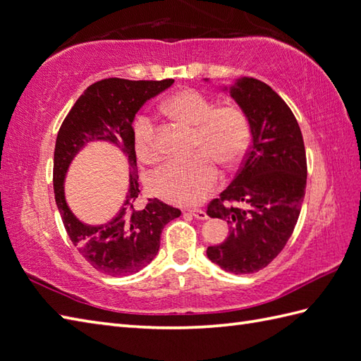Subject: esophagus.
<instances>
[{
	"label": "esophagus",
	"instance_id": "1",
	"mask_svg": "<svg viewBox=\"0 0 361 361\" xmlns=\"http://www.w3.org/2000/svg\"><path fill=\"white\" fill-rule=\"evenodd\" d=\"M188 212L192 216H195L197 220H206L207 219V214H206V211H203V209H189Z\"/></svg>",
	"mask_w": 361,
	"mask_h": 361
}]
</instances>
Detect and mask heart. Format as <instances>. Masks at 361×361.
<instances>
[{
    "label": "heart",
    "instance_id": "obj_1",
    "mask_svg": "<svg viewBox=\"0 0 361 361\" xmlns=\"http://www.w3.org/2000/svg\"><path fill=\"white\" fill-rule=\"evenodd\" d=\"M163 112L172 120L194 129V150L198 154L184 160H172L150 173L149 189L154 195L173 204H195L219 181V167L237 164L249 147L250 126L241 107L215 106L200 90L184 89L166 99ZM133 149L141 161L152 163L160 152L157 128L146 115L133 126Z\"/></svg>",
    "mask_w": 361,
    "mask_h": 361
}]
</instances>
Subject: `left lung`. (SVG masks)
<instances>
[{
	"mask_svg": "<svg viewBox=\"0 0 361 361\" xmlns=\"http://www.w3.org/2000/svg\"><path fill=\"white\" fill-rule=\"evenodd\" d=\"M223 90L245 111L252 145L237 177L207 206L211 219L229 224V237L206 254L224 271L254 274L294 232L306 192V150L294 114L266 82L243 77Z\"/></svg>",
	"mask_w": 361,
	"mask_h": 361,
	"instance_id": "left-lung-1",
	"label": "left lung"
}]
</instances>
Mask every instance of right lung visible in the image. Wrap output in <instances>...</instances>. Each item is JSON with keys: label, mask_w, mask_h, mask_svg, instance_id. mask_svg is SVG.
Returning <instances> with one entry per match:
<instances>
[{"label": "right lung", "mask_w": 361, "mask_h": 361, "mask_svg": "<svg viewBox=\"0 0 361 361\" xmlns=\"http://www.w3.org/2000/svg\"><path fill=\"white\" fill-rule=\"evenodd\" d=\"M173 85V80L130 81L107 78L89 86L58 130L54 152V190L63 224L73 246L97 271L112 276L132 275L147 266L160 249L164 226L178 219L181 211L149 198L137 209L140 195L137 155L133 149L132 123L147 99ZM111 142L130 163V190L121 211L103 225H86L66 206L65 173L73 158L89 142Z\"/></svg>", "instance_id": "add662e5"}]
</instances>
